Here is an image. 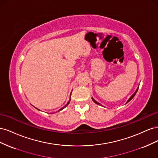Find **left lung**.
Masks as SVG:
<instances>
[{
	"instance_id": "obj_1",
	"label": "left lung",
	"mask_w": 158,
	"mask_h": 158,
	"mask_svg": "<svg viewBox=\"0 0 158 158\" xmlns=\"http://www.w3.org/2000/svg\"><path fill=\"white\" fill-rule=\"evenodd\" d=\"M138 88L136 89V92H135V93H134V94H132V95H131V98H129V99H128V101L127 102V103L128 102H130V101H131V99H132V98H133L134 97H135V95H136V92H137V91H138ZM92 100H93V102H94L95 103H96V104H98V105H99V106H101V104H100V103H99L98 102H97L96 101H95V99H94L93 98H92Z\"/></svg>"
}]
</instances>
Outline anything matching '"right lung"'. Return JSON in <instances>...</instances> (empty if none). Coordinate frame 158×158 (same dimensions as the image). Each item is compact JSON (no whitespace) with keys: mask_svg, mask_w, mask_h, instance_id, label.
<instances>
[{"mask_svg":"<svg viewBox=\"0 0 158 158\" xmlns=\"http://www.w3.org/2000/svg\"><path fill=\"white\" fill-rule=\"evenodd\" d=\"M70 95H71V94H70ZM70 99H69V102H68V103H66V106H64V107H63V108H61V109H59V111H61V110H62V109H64V108H65V107H66V106H68V105H69V103H70Z\"/></svg>","mask_w":158,"mask_h":158,"instance_id":"right-lung-1","label":"right lung"}]
</instances>
